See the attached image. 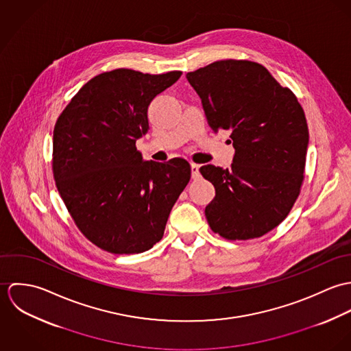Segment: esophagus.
I'll list each match as a JSON object with an SVG mask.
<instances>
[{"label":"esophagus","mask_w":351,"mask_h":351,"mask_svg":"<svg viewBox=\"0 0 351 351\" xmlns=\"http://www.w3.org/2000/svg\"><path fill=\"white\" fill-rule=\"evenodd\" d=\"M191 167H192V178H193V180H199V178H200V171H199L200 165H197V163H191Z\"/></svg>","instance_id":"34e87169"}]
</instances>
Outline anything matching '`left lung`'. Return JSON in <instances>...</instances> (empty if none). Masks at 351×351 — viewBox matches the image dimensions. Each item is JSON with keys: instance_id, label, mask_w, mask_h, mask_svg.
<instances>
[{"instance_id": "1", "label": "left lung", "mask_w": 351, "mask_h": 351, "mask_svg": "<svg viewBox=\"0 0 351 351\" xmlns=\"http://www.w3.org/2000/svg\"><path fill=\"white\" fill-rule=\"evenodd\" d=\"M208 125L231 131L230 169L201 166L215 199L205 208L210 230L228 241L276 228L300 195L308 125L300 102L259 63L226 59L186 74Z\"/></svg>"}]
</instances>
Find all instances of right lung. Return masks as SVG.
Instances as JSON below:
<instances>
[{"instance_id": "add662e5", "label": "right lung", "mask_w": 351, "mask_h": 351, "mask_svg": "<svg viewBox=\"0 0 351 351\" xmlns=\"http://www.w3.org/2000/svg\"><path fill=\"white\" fill-rule=\"evenodd\" d=\"M181 71H105L86 82L53 127L52 173L78 230L112 254L150 250L191 180L182 158L143 160L136 139L149 131L151 101Z\"/></svg>"}]
</instances>
